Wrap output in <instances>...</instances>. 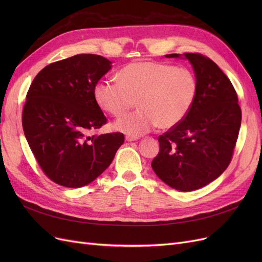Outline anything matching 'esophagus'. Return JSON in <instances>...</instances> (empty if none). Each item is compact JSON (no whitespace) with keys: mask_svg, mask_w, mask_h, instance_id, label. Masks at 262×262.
<instances>
[{"mask_svg":"<svg viewBox=\"0 0 262 262\" xmlns=\"http://www.w3.org/2000/svg\"><path fill=\"white\" fill-rule=\"evenodd\" d=\"M139 138L138 137H133V136H126L125 140L128 142H132V141H137Z\"/></svg>","mask_w":262,"mask_h":262,"instance_id":"34e87169","label":"esophagus"}]
</instances>
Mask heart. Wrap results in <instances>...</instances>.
Wrapping results in <instances>:
<instances>
[{
  "instance_id": "heart-1",
  "label": "heart",
  "mask_w": 262,
  "mask_h": 262,
  "mask_svg": "<svg viewBox=\"0 0 262 262\" xmlns=\"http://www.w3.org/2000/svg\"><path fill=\"white\" fill-rule=\"evenodd\" d=\"M117 81L99 80L94 98L104 112L121 116L134 106L136 113L119 118L115 128L138 137L153 130L175 128L191 112L198 81L191 71L156 61H137L117 73Z\"/></svg>"
}]
</instances>
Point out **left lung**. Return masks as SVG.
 Instances as JSON below:
<instances>
[{"label": "left lung", "mask_w": 262, "mask_h": 262, "mask_svg": "<svg viewBox=\"0 0 262 262\" xmlns=\"http://www.w3.org/2000/svg\"><path fill=\"white\" fill-rule=\"evenodd\" d=\"M184 55L195 73L196 100L184 121L158 137L160 152L152 168L169 187L193 191L216 179L231 163L242 109L232 82L216 63L201 53Z\"/></svg>", "instance_id": "left-lung-1"}]
</instances>
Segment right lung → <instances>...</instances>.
I'll use <instances>...</instances> for the list:
<instances>
[{"label": "right lung", "instance_id": "right-lung-1", "mask_svg": "<svg viewBox=\"0 0 262 262\" xmlns=\"http://www.w3.org/2000/svg\"><path fill=\"white\" fill-rule=\"evenodd\" d=\"M110 69L112 61L101 55L76 54L43 68L29 87L21 115L24 133L38 165L55 184H91L123 144L120 132L91 134L107 123L94 86Z\"/></svg>", "mask_w": 262, "mask_h": 262}]
</instances>
